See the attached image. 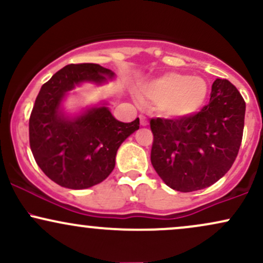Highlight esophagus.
<instances>
[{
	"label": "esophagus",
	"mask_w": 263,
	"mask_h": 263,
	"mask_svg": "<svg viewBox=\"0 0 263 263\" xmlns=\"http://www.w3.org/2000/svg\"><path fill=\"white\" fill-rule=\"evenodd\" d=\"M140 121H141V125L142 126H147V125H148V121H147V119L144 116H142V115L140 116Z\"/></svg>",
	"instance_id": "esophagus-1"
}]
</instances>
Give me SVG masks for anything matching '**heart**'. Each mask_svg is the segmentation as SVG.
<instances>
[{
    "label": "heart",
    "mask_w": 263,
    "mask_h": 263,
    "mask_svg": "<svg viewBox=\"0 0 263 263\" xmlns=\"http://www.w3.org/2000/svg\"><path fill=\"white\" fill-rule=\"evenodd\" d=\"M206 96V81L179 73L161 75L140 87L141 101L156 104L157 111L170 119L192 116L203 106Z\"/></svg>",
    "instance_id": "b5f03b06"
}]
</instances>
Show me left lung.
<instances>
[{
    "label": "left lung",
    "mask_w": 263,
    "mask_h": 263,
    "mask_svg": "<svg viewBox=\"0 0 263 263\" xmlns=\"http://www.w3.org/2000/svg\"><path fill=\"white\" fill-rule=\"evenodd\" d=\"M246 104L229 80L216 79L210 102L183 119H152L151 162L168 186L188 193L213 185L230 170L242 141Z\"/></svg>",
    "instance_id": "obj_1"
}]
</instances>
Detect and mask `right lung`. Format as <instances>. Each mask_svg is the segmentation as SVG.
Returning a JSON list of instances; mask_svg holds the SVG:
<instances>
[{
  "label": "right lung",
  "mask_w": 263,
  "mask_h": 263,
  "mask_svg": "<svg viewBox=\"0 0 263 263\" xmlns=\"http://www.w3.org/2000/svg\"><path fill=\"white\" fill-rule=\"evenodd\" d=\"M114 78V71L99 64H70L41 87L29 117V144L39 168L60 186L86 189L106 179L119 147L140 128L138 117L119 121L106 104L65 112L63 102L75 86L101 85Z\"/></svg>",
  "instance_id": "1"
}]
</instances>
